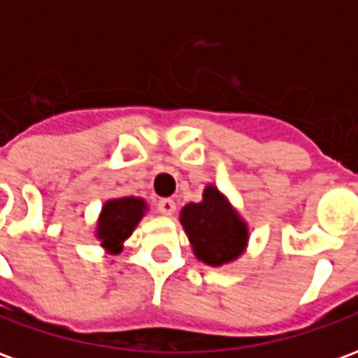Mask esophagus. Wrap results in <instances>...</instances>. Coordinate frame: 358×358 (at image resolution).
Listing matches in <instances>:
<instances>
[{"instance_id": "1", "label": "esophagus", "mask_w": 358, "mask_h": 358, "mask_svg": "<svg viewBox=\"0 0 358 358\" xmlns=\"http://www.w3.org/2000/svg\"><path fill=\"white\" fill-rule=\"evenodd\" d=\"M157 209L164 217H171V215H174V210H176V203L172 201V199H161V201L157 203Z\"/></svg>"}]
</instances>
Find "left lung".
<instances>
[{
    "instance_id": "1",
    "label": "left lung",
    "mask_w": 358,
    "mask_h": 358,
    "mask_svg": "<svg viewBox=\"0 0 358 358\" xmlns=\"http://www.w3.org/2000/svg\"><path fill=\"white\" fill-rule=\"evenodd\" d=\"M180 222L195 257L205 264L222 266L245 251L248 224L215 186L205 187L201 203H187L180 210Z\"/></svg>"
}]
</instances>
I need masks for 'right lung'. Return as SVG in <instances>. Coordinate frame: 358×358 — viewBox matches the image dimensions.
I'll return each instance as SVG.
<instances>
[{
    "mask_svg": "<svg viewBox=\"0 0 358 358\" xmlns=\"http://www.w3.org/2000/svg\"><path fill=\"white\" fill-rule=\"evenodd\" d=\"M145 209L148 203L140 197H118L105 203L95 230L103 248L109 249L113 255L120 253L122 243L132 236L134 228L145 215Z\"/></svg>",
    "mask_w": 358,
    "mask_h": 358,
    "instance_id": "obj_1",
    "label": "right lung"
}]
</instances>
